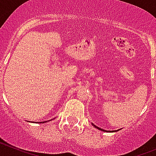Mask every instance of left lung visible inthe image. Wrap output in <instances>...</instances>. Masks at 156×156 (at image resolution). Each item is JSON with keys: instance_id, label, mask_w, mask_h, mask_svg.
<instances>
[{"instance_id": "1", "label": "left lung", "mask_w": 156, "mask_h": 156, "mask_svg": "<svg viewBox=\"0 0 156 156\" xmlns=\"http://www.w3.org/2000/svg\"><path fill=\"white\" fill-rule=\"evenodd\" d=\"M92 125H93L94 126V127H96L97 128V129H100V130H102V131H105V132H108L107 131V130H105V129H101V128H99L98 126H95V125H94L93 123H92ZM118 130H119V129H117V130H112V131H110V132H116V131H118Z\"/></svg>"}]
</instances>
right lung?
I'll return each instance as SVG.
<instances>
[{"label":"right lung","mask_w":156,"mask_h":156,"mask_svg":"<svg viewBox=\"0 0 156 156\" xmlns=\"http://www.w3.org/2000/svg\"><path fill=\"white\" fill-rule=\"evenodd\" d=\"M47 121H45V122H40V123H41V122H42V123H44V122H46Z\"/></svg>","instance_id":"add662e5"}]
</instances>
